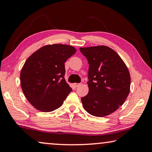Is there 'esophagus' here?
Instances as JSON below:
<instances>
[{
    "instance_id": "esophagus-1",
    "label": "esophagus",
    "mask_w": 152,
    "mask_h": 152,
    "mask_svg": "<svg viewBox=\"0 0 152 152\" xmlns=\"http://www.w3.org/2000/svg\"><path fill=\"white\" fill-rule=\"evenodd\" d=\"M80 85V84H76V83H74V86L76 88V87H78Z\"/></svg>"
}]
</instances>
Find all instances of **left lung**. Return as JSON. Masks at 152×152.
I'll list each match as a JSON object with an SVG mask.
<instances>
[{"label": "left lung", "instance_id": "1", "mask_svg": "<svg viewBox=\"0 0 152 152\" xmlns=\"http://www.w3.org/2000/svg\"><path fill=\"white\" fill-rule=\"evenodd\" d=\"M89 64V91L81 101L95 117H105L124 103L130 92L131 77L118 53L105 45L80 48Z\"/></svg>", "mask_w": 152, "mask_h": 152}]
</instances>
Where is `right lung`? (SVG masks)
Returning a JSON list of instances; mask_svg holds the SVG:
<instances>
[{"label":"right lung","mask_w":152,"mask_h":152,"mask_svg":"<svg viewBox=\"0 0 152 152\" xmlns=\"http://www.w3.org/2000/svg\"><path fill=\"white\" fill-rule=\"evenodd\" d=\"M76 51L71 45H47L27 58L20 71V86L36 109L51 112L63 104L72 91L64 78V63Z\"/></svg>","instance_id":"1"}]
</instances>
